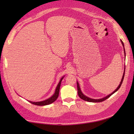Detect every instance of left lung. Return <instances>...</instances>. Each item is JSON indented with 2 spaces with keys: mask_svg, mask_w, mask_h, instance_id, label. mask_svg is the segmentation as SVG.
I'll list each match as a JSON object with an SVG mask.
<instances>
[{
  "mask_svg": "<svg viewBox=\"0 0 134 134\" xmlns=\"http://www.w3.org/2000/svg\"><path fill=\"white\" fill-rule=\"evenodd\" d=\"M121 43L122 45H123V47H124V53H125V48H124V42H122V41L121 40ZM125 68H124V74H123V76H122V79H121V82H120V84L119 85V86H118L117 88L116 89H115L114 91H113L112 93H110L109 94H108V96H106V97H103V98H101V99H92V98H90V97L86 96V95L84 94L82 92H81V89L80 87V86H79V84L78 83V81H77V92H78V95L80 97V98L81 99L84 100L85 101H87V102H103L104 100H105L107 99L108 98H109L111 95H112L113 93H115V92H117L118 90V89L120 88V87H121V86L122 85V81H123V80H124V74H125Z\"/></svg>",
  "mask_w": 134,
  "mask_h": 134,
  "instance_id": "8db88e82",
  "label": "left lung"
}]
</instances>
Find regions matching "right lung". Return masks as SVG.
<instances>
[{
	"instance_id": "1",
	"label": "right lung",
	"mask_w": 134,
	"mask_h": 134,
	"mask_svg": "<svg viewBox=\"0 0 134 134\" xmlns=\"http://www.w3.org/2000/svg\"><path fill=\"white\" fill-rule=\"evenodd\" d=\"M64 77V76L63 77L60 79V81H59L58 84L57 86L56 89L55 90V92H54V94L51 97H49V98L45 100L41 101V102H32V101H29V102L31 103L32 104H34V105H38V106H45V105H48L53 103L54 101H55L58 98V96L59 95V92H60V88L61 86V83H62V81L63 80V78Z\"/></svg>"
}]
</instances>
